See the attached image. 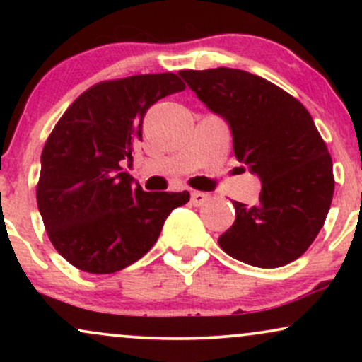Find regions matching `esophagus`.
Wrapping results in <instances>:
<instances>
[{
  "label": "esophagus",
  "instance_id": "34e87169",
  "mask_svg": "<svg viewBox=\"0 0 362 362\" xmlns=\"http://www.w3.org/2000/svg\"><path fill=\"white\" fill-rule=\"evenodd\" d=\"M190 201H192L194 206H204L207 201H209V195L204 194V192H192L190 195Z\"/></svg>",
  "mask_w": 362,
  "mask_h": 362
}]
</instances>
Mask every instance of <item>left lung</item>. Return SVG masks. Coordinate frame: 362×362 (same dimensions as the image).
<instances>
[{"label":"left lung","instance_id":"1","mask_svg":"<svg viewBox=\"0 0 362 362\" xmlns=\"http://www.w3.org/2000/svg\"><path fill=\"white\" fill-rule=\"evenodd\" d=\"M180 76L226 119L236 160L262 182L257 204L233 201L235 223L219 236V247L262 269L296 260L322 230L335 187L332 156L310 112L288 91L242 69H185Z\"/></svg>","mask_w":362,"mask_h":362}]
</instances>
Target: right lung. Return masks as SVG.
<instances>
[{
    "label": "right lung",
    "instance_id": "add662e5",
    "mask_svg": "<svg viewBox=\"0 0 362 362\" xmlns=\"http://www.w3.org/2000/svg\"><path fill=\"white\" fill-rule=\"evenodd\" d=\"M185 90L175 73L136 74L83 91L57 120L40 156L37 206L54 248L90 274L134 264L156 243L189 192H144L122 172L153 103Z\"/></svg>",
    "mask_w": 362,
    "mask_h": 362
}]
</instances>
